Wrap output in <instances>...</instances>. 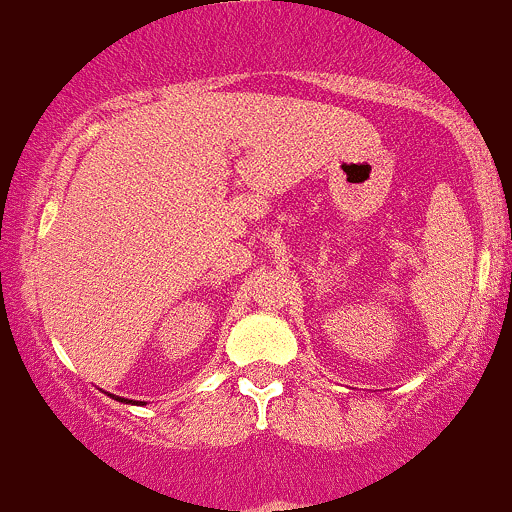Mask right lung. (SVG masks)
<instances>
[{"mask_svg": "<svg viewBox=\"0 0 512 512\" xmlns=\"http://www.w3.org/2000/svg\"><path fill=\"white\" fill-rule=\"evenodd\" d=\"M110 397H115V395H110ZM115 400H117V402H125V405H127V402H129V405H144V402H132V400H125V397H115Z\"/></svg>", "mask_w": 512, "mask_h": 512, "instance_id": "1", "label": "right lung"}]
</instances>
